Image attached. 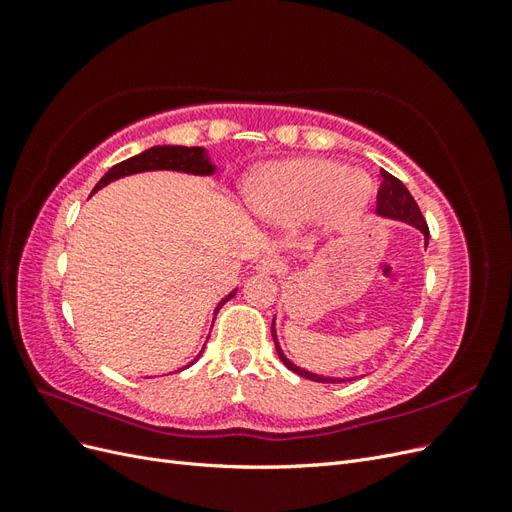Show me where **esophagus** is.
Segmentation results:
<instances>
[{
    "label": "esophagus",
    "instance_id": "34e87169",
    "mask_svg": "<svg viewBox=\"0 0 512 512\" xmlns=\"http://www.w3.org/2000/svg\"><path fill=\"white\" fill-rule=\"evenodd\" d=\"M284 260L282 258H277V256H267V258H262L260 262H258V271L260 273H267V275H273V273H280V271H284Z\"/></svg>",
    "mask_w": 512,
    "mask_h": 512
}]
</instances>
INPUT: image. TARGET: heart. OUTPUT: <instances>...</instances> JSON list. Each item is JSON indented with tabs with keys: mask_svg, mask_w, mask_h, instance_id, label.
<instances>
[{
	"mask_svg": "<svg viewBox=\"0 0 512 512\" xmlns=\"http://www.w3.org/2000/svg\"><path fill=\"white\" fill-rule=\"evenodd\" d=\"M367 179L329 160L269 164L247 179L245 200L258 218L288 224L322 205L331 220L342 218L367 198Z\"/></svg>",
	"mask_w": 512,
	"mask_h": 512,
	"instance_id": "obj_1",
	"label": "heart"
}]
</instances>
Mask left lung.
<instances>
[{
	"label": "left lung",
	"mask_w": 512,
	"mask_h": 512,
	"mask_svg": "<svg viewBox=\"0 0 512 512\" xmlns=\"http://www.w3.org/2000/svg\"><path fill=\"white\" fill-rule=\"evenodd\" d=\"M382 175V183H380V190H378V203H376V211L380 215H384V218H393V220H399V222H406L414 228H418L425 235V245L429 241V228H427V222L423 218L421 209H418L416 200L412 198V194L408 192V188L404 183H401L397 177H393L391 173H386V170H380ZM271 335H273V342H275V350H277V356H280L282 363L292 369L294 374H299L307 380H314V382H350V380H342V378H324V376H316L312 374V371H305L301 369L299 365H294L292 361H288L280 344H277V335H275V320L271 324Z\"/></svg>",
	"instance_id": "1"
}]
</instances>
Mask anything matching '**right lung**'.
<instances>
[{
	"mask_svg": "<svg viewBox=\"0 0 512 512\" xmlns=\"http://www.w3.org/2000/svg\"><path fill=\"white\" fill-rule=\"evenodd\" d=\"M145 170H179V173H192V175H213L215 166L211 164V158H209V153L205 151V147H181V145L151 147L143 153H138V156H134V158H128V160L115 164L98 181L94 192H98L100 188H104L106 183H111L115 179L128 177V175H134V173H145ZM235 292L237 290H232L226 299H222L215 312H220V307L226 301L235 297ZM198 356H196V359H198Z\"/></svg>",
	"mask_w": 512,
	"mask_h": 512,
	"instance_id": "obj_1",
	"label": "right lung"
}]
</instances>
